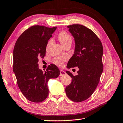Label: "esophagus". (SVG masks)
Listing matches in <instances>:
<instances>
[{"mask_svg": "<svg viewBox=\"0 0 123 123\" xmlns=\"http://www.w3.org/2000/svg\"><path fill=\"white\" fill-rule=\"evenodd\" d=\"M60 76H62V75H64L66 74V72L63 71V70H60Z\"/></svg>", "mask_w": 123, "mask_h": 123, "instance_id": "1", "label": "esophagus"}]
</instances>
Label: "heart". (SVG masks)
<instances>
[{
  "mask_svg": "<svg viewBox=\"0 0 123 123\" xmlns=\"http://www.w3.org/2000/svg\"><path fill=\"white\" fill-rule=\"evenodd\" d=\"M58 38L60 42L61 43V44L63 45V46H65L67 44L70 43L72 44V37L71 36L69 33L66 31H61L60 32L58 36ZM52 42V39H50L48 41V42L47 43V49L49 47L50 44H51ZM67 60V57L65 56H58L55 57L53 61L54 63L55 64H56L57 66H62L63 64V62L66 61Z\"/></svg>",
  "mask_w": 123,
  "mask_h": 123,
  "instance_id": "obj_1",
  "label": "heart"
}]
</instances>
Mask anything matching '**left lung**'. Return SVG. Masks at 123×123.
<instances>
[{
    "label": "left lung",
    "mask_w": 123,
    "mask_h": 123,
    "mask_svg": "<svg viewBox=\"0 0 123 123\" xmlns=\"http://www.w3.org/2000/svg\"><path fill=\"white\" fill-rule=\"evenodd\" d=\"M75 42L74 54L67 64V68L78 67V75L74 76L66 87L67 96L74 102H81L89 98L98 85L103 71V47L100 39L91 29L81 24L67 26Z\"/></svg>",
    "instance_id": "left-lung-1"
}]
</instances>
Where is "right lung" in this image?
Instances as JSON below:
<instances>
[{"label": "right lung", "mask_w": 123, "mask_h": 123, "mask_svg": "<svg viewBox=\"0 0 123 123\" xmlns=\"http://www.w3.org/2000/svg\"><path fill=\"white\" fill-rule=\"evenodd\" d=\"M56 28L32 26L22 33L14 45L13 70L20 91L30 101H44L49 94L48 81L60 75L55 64H50L43 72L38 64L39 59L45 56L48 42Z\"/></svg>", "instance_id": "1"}]
</instances>
